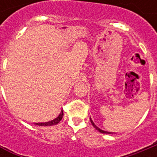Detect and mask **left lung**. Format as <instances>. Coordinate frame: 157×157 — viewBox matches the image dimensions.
Here are the masks:
<instances>
[{"instance_id":"8db88e82","label":"left lung","mask_w":157,"mask_h":157,"mask_svg":"<svg viewBox=\"0 0 157 157\" xmlns=\"http://www.w3.org/2000/svg\"><path fill=\"white\" fill-rule=\"evenodd\" d=\"M90 121H91V123H92V125L94 126V128L96 130H98L99 132H100V133H102V134H109V135H111V134H113V133H112V132H107V131H105V130H102V129H100V128H98L95 124H94V122L93 121V120L90 118Z\"/></svg>"}]
</instances>
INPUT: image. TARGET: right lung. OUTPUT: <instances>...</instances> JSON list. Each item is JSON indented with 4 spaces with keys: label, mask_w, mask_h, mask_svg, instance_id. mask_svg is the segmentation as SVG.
<instances>
[{
    "label": "right lung",
    "mask_w": 157,
    "mask_h": 157,
    "mask_svg": "<svg viewBox=\"0 0 157 157\" xmlns=\"http://www.w3.org/2000/svg\"><path fill=\"white\" fill-rule=\"evenodd\" d=\"M63 110L61 111V113H59V115L57 118H55L54 120L50 121H47V122H41V123H35V125H37V126H53V125H57L63 118Z\"/></svg>",
    "instance_id": "1"
}]
</instances>
